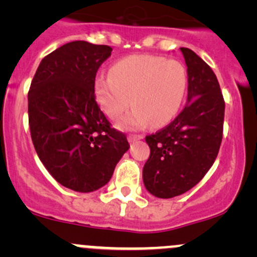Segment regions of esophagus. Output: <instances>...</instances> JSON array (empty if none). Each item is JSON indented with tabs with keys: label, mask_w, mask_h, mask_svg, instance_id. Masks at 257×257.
<instances>
[{
	"label": "esophagus",
	"mask_w": 257,
	"mask_h": 257,
	"mask_svg": "<svg viewBox=\"0 0 257 257\" xmlns=\"http://www.w3.org/2000/svg\"><path fill=\"white\" fill-rule=\"evenodd\" d=\"M141 139H144L143 135H133V134H131L128 137V141L132 144V143H135V141H138V140H141Z\"/></svg>",
	"instance_id": "34e87169"
}]
</instances>
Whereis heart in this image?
Wrapping results in <instances>:
<instances>
[{
    "instance_id": "obj_1",
    "label": "heart",
    "mask_w": 257,
    "mask_h": 257,
    "mask_svg": "<svg viewBox=\"0 0 257 257\" xmlns=\"http://www.w3.org/2000/svg\"><path fill=\"white\" fill-rule=\"evenodd\" d=\"M187 71L180 61L157 55L135 54L119 59L110 73L96 76L94 90L100 107L123 131H138L151 123L162 126L170 122L184 102Z\"/></svg>"
}]
</instances>
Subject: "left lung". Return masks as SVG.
Listing matches in <instances>:
<instances>
[{"label": "left lung", "instance_id": "1", "mask_svg": "<svg viewBox=\"0 0 257 257\" xmlns=\"http://www.w3.org/2000/svg\"><path fill=\"white\" fill-rule=\"evenodd\" d=\"M187 66V101L166 128L145 138L151 150L144 166L146 190L157 198L187 192L214 164L222 140L225 101L216 76L188 48H180Z\"/></svg>", "mask_w": 257, "mask_h": 257}]
</instances>
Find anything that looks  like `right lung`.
<instances>
[{"mask_svg": "<svg viewBox=\"0 0 257 257\" xmlns=\"http://www.w3.org/2000/svg\"><path fill=\"white\" fill-rule=\"evenodd\" d=\"M112 48L73 41L42 59L29 90V124L38 158L60 185L99 190L129 150L95 101L98 69Z\"/></svg>", "mask_w": 257, "mask_h": 257, "instance_id": "right-lung-1", "label": "right lung"}]
</instances>
